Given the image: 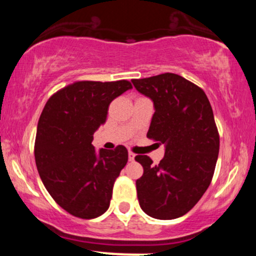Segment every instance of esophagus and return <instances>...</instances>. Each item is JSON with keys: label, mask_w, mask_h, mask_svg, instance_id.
Returning <instances> with one entry per match:
<instances>
[{"label": "esophagus", "mask_w": 256, "mask_h": 256, "mask_svg": "<svg viewBox=\"0 0 256 256\" xmlns=\"http://www.w3.org/2000/svg\"><path fill=\"white\" fill-rule=\"evenodd\" d=\"M134 158H136V154L132 152H128V160L130 161H134Z\"/></svg>", "instance_id": "1"}]
</instances>
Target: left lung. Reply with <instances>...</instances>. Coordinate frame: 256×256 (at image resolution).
<instances>
[{"mask_svg":"<svg viewBox=\"0 0 256 256\" xmlns=\"http://www.w3.org/2000/svg\"><path fill=\"white\" fill-rule=\"evenodd\" d=\"M132 84L154 102L146 137L166 148L158 165L146 155L134 158L143 166L136 182L140 206L152 218H179L212 182L219 154L212 106L201 88L174 73L132 79Z\"/></svg>","mask_w":256,"mask_h":256,"instance_id":"8db88e82","label":"left lung"}]
</instances>
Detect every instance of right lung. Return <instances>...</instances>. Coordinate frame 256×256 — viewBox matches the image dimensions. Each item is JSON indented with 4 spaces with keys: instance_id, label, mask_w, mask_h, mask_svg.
<instances>
[{
    "instance_id": "add662e5",
    "label": "right lung",
    "mask_w": 256,
    "mask_h": 256,
    "mask_svg": "<svg viewBox=\"0 0 256 256\" xmlns=\"http://www.w3.org/2000/svg\"><path fill=\"white\" fill-rule=\"evenodd\" d=\"M131 88L125 79L74 82L44 106L34 142L38 173L54 201L77 218H98L110 207L128 149L118 146L98 152L91 142L106 122L110 102Z\"/></svg>"
}]
</instances>
